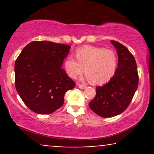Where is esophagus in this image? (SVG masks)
<instances>
[{
  "mask_svg": "<svg viewBox=\"0 0 154 154\" xmlns=\"http://www.w3.org/2000/svg\"><path fill=\"white\" fill-rule=\"evenodd\" d=\"M78 87L81 89H84V88H86V86L85 85H81V84H78Z\"/></svg>",
  "mask_w": 154,
  "mask_h": 154,
  "instance_id": "34e87169",
  "label": "esophagus"
}]
</instances>
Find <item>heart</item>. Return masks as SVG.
<instances>
[{"instance_id":"obj_1","label":"heart","mask_w":154,"mask_h":154,"mask_svg":"<svg viewBox=\"0 0 154 154\" xmlns=\"http://www.w3.org/2000/svg\"><path fill=\"white\" fill-rule=\"evenodd\" d=\"M77 61L66 58L63 66L69 77L76 79L84 72L85 78L93 85H103L115 75L118 59L114 51L103 48L85 45L75 52Z\"/></svg>"}]
</instances>
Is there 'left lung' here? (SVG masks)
I'll use <instances>...</instances> for the list:
<instances>
[{
	"label": "left lung",
	"instance_id": "obj_1",
	"mask_svg": "<svg viewBox=\"0 0 154 154\" xmlns=\"http://www.w3.org/2000/svg\"><path fill=\"white\" fill-rule=\"evenodd\" d=\"M118 54V68L107 84L96 88V95L89 106L97 115L112 117L122 113L132 101L138 85L135 59L122 44L111 40Z\"/></svg>",
	"mask_w": 154,
	"mask_h": 154
}]
</instances>
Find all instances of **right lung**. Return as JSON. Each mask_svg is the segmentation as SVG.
I'll return each instance as SVG.
<instances>
[{
  "label": "right lung",
  "instance_id": "right-lung-1",
  "mask_svg": "<svg viewBox=\"0 0 154 154\" xmlns=\"http://www.w3.org/2000/svg\"><path fill=\"white\" fill-rule=\"evenodd\" d=\"M69 45L33 41L23 48L14 65L15 86L26 106L49 114L63 104L64 95L75 82L61 68Z\"/></svg>",
  "mask_w": 154,
  "mask_h": 154
}]
</instances>
